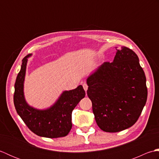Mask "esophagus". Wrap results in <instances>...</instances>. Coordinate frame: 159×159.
<instances>
[{
    "label": "esophagus",
    "mask_w": 159,
    "mask_h": 159,
    "mask_svg": "<svg viewBox=\"0 0 159 159\" xmlns=\"http://www.w3.org/2000/svg\"><path fill=\"white\" fill-rule=\"evenodd\" d=\"M83 88H84V89H85V92H87V89H88V85H87V83H83Z\"/></svg>",
    "instance_id": "obj_1"
}]
</instances>
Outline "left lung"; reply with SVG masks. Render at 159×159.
I'll list each match as a JSON object with an SVG mask.
<instances>
[{
    "label": "left lung",
    "instance_id": "1",
    "mask_svg": "<svg viewBox=\"0 0 159 159\" xmlns=\"http://www.w3.org/2000/svg\"><path fill=\"white\" fill-rule=\"evenodd\" d=\"M113 62H104L87 78V96L98 126L108 133L131 127L146 103V78L136 53L117 49Z\"/></svg>",
    "mask_w": 159,
    "mask_h": 159
}]
</instances>
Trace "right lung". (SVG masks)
Here are the masks:
<instances>
[{"label":"right lung","mask_w":159,"mask_h":159,"mask_svg":"<svg viewBox=\"0 0 159 159\" xmlns=\"http://www.w3.org/2000/svg\"><path fill=\"white\" fill-rule=\"evenodd\" d=\"M29 54L22 59L21 69L16 78L13 102L17 113L33 133L40 137L58 138L66 136L72 128V112L85 96L82 85L64 91L52 106L39 110L29 106L24 95V81Z\"/></svg>","instance_id":"1"}]
</instances>
